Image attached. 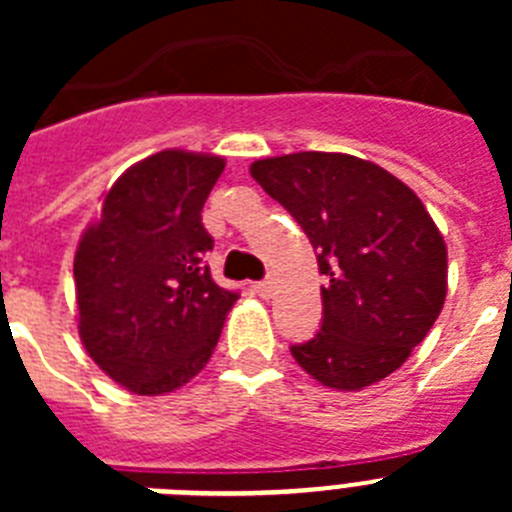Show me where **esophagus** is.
I'll return each instance as SVG.
<instances>
[{
  "mask_svg": "<svg viewBox=\"0 0 512 512\" xmlns=\"http://www.w3.org/2000/svg\"><path fill=\"white\" fill-rule=\"evenodd\" d=\"M253 289L259 292V297H264V300H269V297L274 295V282H271V279H264V282H259Z\"/></svg>",
  "mask_w": 512,
  "mask_h": 512,
  "instance_id": "esophagus-1",
  "label": "esophagus"
}]
</instances>
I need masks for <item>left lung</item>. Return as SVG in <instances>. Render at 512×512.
I'll return each instance as SVG.
<instances>
[{"label": "left lung", "instance_id": "1", "mask_svg": "<svg viewBox=\"0 0 512 512\" xmlns=\"http://www.w3.org/2000/svg\"><path fill=\"white\" fill-rule=\"evenodd\" d=\"M251 176L318 251L323 323L289 346L330 390L390 377L428 336L446 300V243L418 194L348 153L261 158Z\"/></svg>", "mask_w": 512, "mask_h": 512}]
</instances>
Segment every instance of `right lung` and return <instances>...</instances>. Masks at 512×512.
<instances>
[{
	"instance_id": "obj_1",
	"label": "right lung",
	"mask_w": 512,
	"mask_h": 512,
	"mask_svg": "<svg viewBox=\"0 0 512 512\" xmlns=\"http://www.w3.org/2000/svg\"><path fill=\"white\" fill-rule=\"evenodd\" d=\"M220 156L161 151L130 166L74 259L79 336L104 374L164 395L205 369L238 292L212 282L202 225Z\"/></svg>"
}]
</instances>
